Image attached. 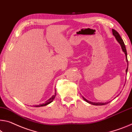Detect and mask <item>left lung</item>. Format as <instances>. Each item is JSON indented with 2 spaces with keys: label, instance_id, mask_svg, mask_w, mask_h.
<instances>
[{
  "label": "left lung",
  "instance_id": "obj_1",
  "mask_svg": "<svg viewBox=\"0 0 132 132\" xmlns=\"http://www.w3.org/2000/svg\"><path fill=\"white\" fill-rule=\"evenodd\" d=\"M112 33H113V36L115 37V38L117 40V41L118 42L120 43V45L121 46V47H122V49L123 52H124L125 55H126V62L128 63V60H127V51H126V46H125V45L124 42H123V40L122 39V37H120V35L119 34V33L117 32L116 30H115L114 29H112ZM127 66H128V63H127ZM127 70H128V67H127V68L126 69V73L127 72ZM83 99H84L86 102H87V103H89L91 104H93V105H96V106H100V105H104V104H106L109 103L110 102H105V103H99V102H90V101H89V100H87V99H86L85 98L82 96Z\"/></svg>",
  "mask_w": 132,
  "mask_h": 132
}]
</instances>
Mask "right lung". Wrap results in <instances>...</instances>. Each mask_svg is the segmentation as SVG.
<instances>
[{
    "instance_id": "obj_1",
    "label": "right lung",
    "mask_w": 132,
    "mask_h": 132,
    "mask_svg": "<svg viewBox=\"0 0 132 132\" xmlns=\"http://www.w3.org/2000/svg\"><path fill=\"white\" fill-rule=\"evenodd\" d=\"M56 93L55 92V95H53L52 96V97L50 98L49 99H48L47 101H46V102L45 103H42V104H39V105H36L35 106V107H42V106H46L47 104H49V103H51V102H53V100L55 99V97H56Z\"/></svg>"
}]
</instances>
